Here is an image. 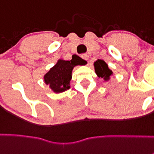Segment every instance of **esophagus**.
<instances>
[{"label":"esophagus","instance_id":"esophagus-1","mask_svg":"<svg viewBox=\"0 0 154 154\" xmlns=\"http://www.w3.org/2000/svg\"><path fill=\"white\" fill-rule=\"evenodd\" d=\"M81 57L84 60H85V61H87V60H88V58H89V55L87 54H83L81 55Z\"/></svg>","mask_w":154,"mask_h":154}]
</instances>
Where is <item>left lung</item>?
<instances>
[{
	"instance_id": "left-lung-1",
	"label": "left lung",
	"mask_w": 154,
	"mask_h": 154,
	"mask_svg": "<svg viewBox=\"0 0 154 154\" xmlns=\"http://www.w3.org/2000/svg\"><path fill=\"white\" fill-rule=\"evenodd\" d=\"M95 71L99 77L103 78L105 80L109 79L110 76L112 75V71L109 69L107 64L103 60L98 59L94 63Z\"/></svg>"
}]
</instances>
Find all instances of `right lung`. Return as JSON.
Instances as JSON below:
<instances>
[{
  "mask_svg": "<svg viewBox=\"0 0 154 154\" xmlns=\"http://www.w3.org/2000/svg\"><path fill=\"white\" fill-rule=\"evenodd\" d=\"M76 65L77 64L73 60H59L45 75V84L49 85L51 90L55 93H61L68 90L70 88V81L72 77V70Z\"/></svg>",
  "mask_w": 154,
  "mask_h": 154,
  "instance_id": "1",
  "label": "right lung"
}]
</instances>
